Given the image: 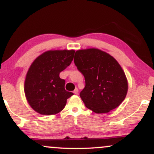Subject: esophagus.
Segmentation results:
<instances>
[{"instance_id":"obj_1","label":"esophagus","mask_w":154,"mask_h":154,"mask_svg":"<svg viewBox=\"0 0 154 154\" xmlns=\"http://www.w3.org/2000/svg\"><path fill=\"white\" fill-rule=\"evenodd\" d=\"M78 92H79V90L77 89V88H75V91H74L73 93H75V94L77 95V94H78Z\"/></svg>"}]
</instances>
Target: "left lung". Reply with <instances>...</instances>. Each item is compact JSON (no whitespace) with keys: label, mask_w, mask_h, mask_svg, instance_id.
I'll list each match as a JSON object with an SVG mask.
<instances>
[{"label":"left lung","mask_w":154,"mask_h":154,"mask_svg":"<svg viewBox=\"0 0 154 154\" xmlns=\"http://www.w3.org/2000/svg\"><path fill=\"white\" fill-rule=\"evenodd\" d=\"M75 66L82 74L85 87L79 93L85 106L97 114L119 106L128 93V81L114 58L96 48L76 51Z\"/></svg>","instance_id":"obj_1"}]
</instances>
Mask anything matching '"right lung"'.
Instances as JSON below:
<instances>
[{"instance_id": "right-lung-1", "label": "right lung", "mask_w": 154, "mask_h": 154, "mask_svg": "<svg viewBox=\"0 0 154 154\" xmlns=\"http://www.w3.org/2000/svg\"><path fill=\"white\" fill-rule=\"evenodd\" d=\"M75 51H49L33 61L26 74L24 93L30 106L40 114L51 115L63 110L73 93L65 90L60 72L71 64Z\"/></svg>"}]
</instances>
